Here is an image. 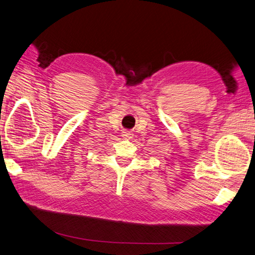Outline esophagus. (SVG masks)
<instances>
[{
    "label": "esophagus",
    "mask_w": 255,
    "mask_h": 255,
    "mask_svg": "<svg viewBox=\"0 0 255 255\" xmlns=\"http://www.w3.org/2000/svg\"><path fill=\"white\" fill-rule=\"evenodd\" d=\"M122 136H123V138H126V139H130V138H133V134L132 133H129V132H123V134H122Z\"/></svg>",
    "instance_id": "1"
}]
</instances>
